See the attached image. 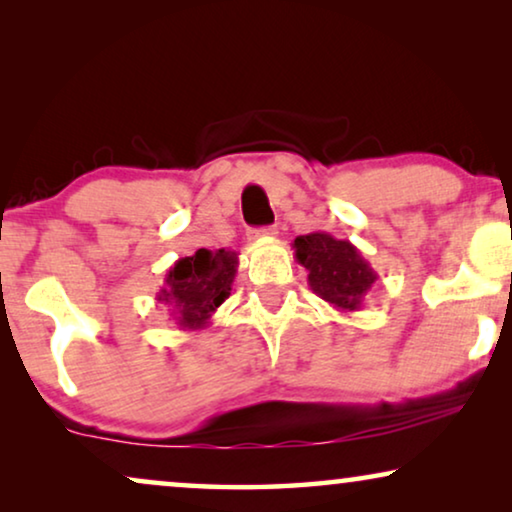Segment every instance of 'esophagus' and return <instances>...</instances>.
Masks as SVG:
<instances>
[{"label":"esophagus","instance_id":"esophagus-1","mask_svg":"<svg viewBox=\"0 0 512 512\" xmlns=\"http://www.w3.org/2000/svg\"><path fill=\"white\" fill-rule=\"evenodd\" d=\"M251 235L256 237H275L277 235V228L275 226H268V228H258V230H251Z\"/></svg>","mask_w":512,"mask_h":512}]
</instances>
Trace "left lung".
Returning a JSON list of instances; mask_svg holds the SVG:
<instances>
[{"mask_svg": "<svg viewBox=\"0 0 512 512\" xmlns=\"http://www.w3.org/2000/svg\"><path fill=\"white\" fill-rule=\"evenodd\" d=\"M293 254L307 270L310 289L340 312L361 310L377 282V272L349 240L328 233L298 235L293 240Z\"/></svg>", "mask_w": 512, "mask_h": 512, "instance_id": "1", "label": "left lung"}]
</instances>
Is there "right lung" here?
Listing matches in <instances>:
<instances>
[{"label": "right lung", "instance_id": "1", "mask_svg": "<svg viewBox=\"0 0 512 512\" xmlns=\"http://www.w3.org/2000/svg\"><path fill=\"white\" fill-rule=\"evenodd\" d=\"M237 265V251L198 249L167 270L158 303L170 307L179 331H202L212 324V314L233 291Z\"/></svg>", "mask_w": 512, "mask_h": 512}]
</instances>
